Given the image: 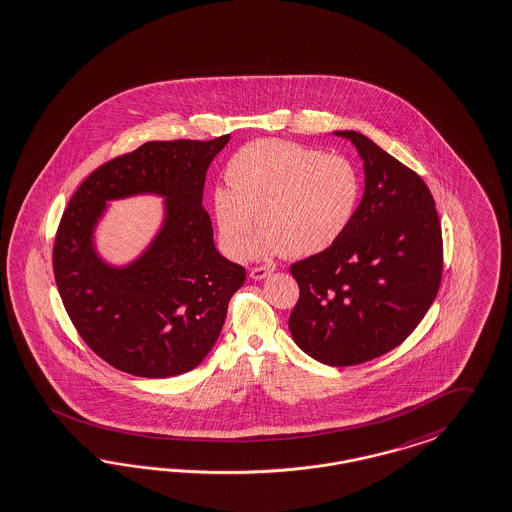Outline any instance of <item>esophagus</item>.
Instances as JSON below:
<instances>
[{"label": "esophagus", "instance_id": "esophagus-1", "mask_svg": "<svg viewBox=\"0 0 512 512\" xmlns=\"http://www.w3.org/2000/svg\"><path fill=\"white\" fill-rule=\"evenodd\" d=\"M271 273H273V267H269V265H258V267L250 269V277L254 281H262L265 277H269Z\"/></svg>", "mask_w": 512, "mask_h": 512}]
</instances>
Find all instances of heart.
Returning a JSON list of instances; mask_svg holds the SVG:
<instances>
[{
  "mask_svg": "<svg viewBox=\"0 0 512 512\" xmlns=\"http://www.w3.org/2000/svg\"><path fill=\"white\" fill-rule=\"evenodd\" d=\"M229 188L212 191V214L229 256L247 254L256 214L265 229L258 254L311 256L351 228L362 195L357 165L279 138H262L229 159Z\"/></svg>",
  "mask_w": 512,
  "mask_h": 512,
  "instance_id": "1",
  "label": "heart"
}]
</instances>
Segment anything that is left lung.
<instances>
[{"instance_id": "1", "label": "left lung", "mask_w": 512, "mask_h": 512, "mask_svg": "<svg viewBox=\"0 0 512 512\" xmlns=\"http://www.w3.org/2000/svg\"><path fill=\"white\" fill-rule=\"evenodd\" d=\"M364 163L357 216L336 245L290 267L300 300L288 328L328 366L376 359L406 340L442 279V231L421 176L368 136L336 131Z\"/></svg>"}]
</instances>
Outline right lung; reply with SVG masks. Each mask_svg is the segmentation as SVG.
<instances>
[{"label":"right lung","mask_w":512,"mask_h":512,"mask_svg":"<svg viewBox=\"0 0 512 512\" xmlns=\"http://www.w3.org/2000/svg\"><path fill=\"white\" fill-rule=\"evenodd\" d=\"M220 138L146 142L98 167L72 195L58 226L53 269L79 336L117 370L140 378L186 374L209 355L245 267L216 247L203 188ZM134 194L165 196L164 222L127 266L108 265L94 231L107 203Z\"/></svg>","instance_id":"add662e5"}]
</instances>
